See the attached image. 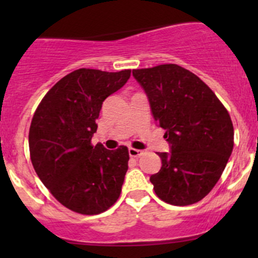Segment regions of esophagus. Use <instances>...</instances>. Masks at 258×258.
<instances>
[{
    "label": "esophagus",
    "instance_id": "obj_1",
    "mask_svg": "<svg viewBox=\"0 0 258 258\" xmlns=\"http://www.w3.org/2000/svg\"><path fill=\"white\" fill-rule=\"evenodd\" d=\"M128 155L131 156V157L139 158V157H141L142 155H144V151L136 150V148H130V150H128Z\"/></svg>",
    "mask_w": 258,
    "mask_h": 258
}]
</instances>
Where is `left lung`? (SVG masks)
<instances>
[{"label":"left lung","mask_w":258,"mask_h":258,"mask_svg":"<svg viewBox=\"0 0 258 258\" xmlns=\"http://www.w3.org/2000/svg\"><path fill=\"white\" fill-rule=\"evenodd\" d=\"M170 152H158L161 170L150 177L158 199L187 206L210 194L233 148L225 106L201 79L175 63L134 70Z\"/></svg>","instance_id":"left-lung-1"}]
</instances>
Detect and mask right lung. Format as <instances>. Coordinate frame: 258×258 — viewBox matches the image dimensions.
<instances>
[{
  "mask_svg": "<svg viewBox=\"0 0 258 258\" xmlns=\"http://www.w3.org/2000/svg\"><path fill=\"white\" fill-rule=\"evenodd\" d=\"M130 76L131 70H76L46 93L33 114L28 134L33 168L54 199L77 213L105 212L121 194L128 150H106L91 140L103 101Z\"/></svg>",
  "mask_w": 258,
  "mask_h": 258,
  "instance_id": "add662e5",
  "label": "right lung"
}]
</instances>
